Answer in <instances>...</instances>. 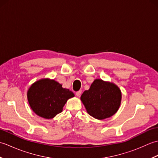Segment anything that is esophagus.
Here are the masks:
<instances>
[{"mask_svg":"<svg viewBox=\"0 0 158 158\" xmlns=\"http://www.w3.org/2000/svg\"><path fill=\"white\" fill-rule=\"evenodd\" d=\"M81 90H80V91L76 92V96L77 97H79L80 96H81Z\"/></svg>","mask_w":158,"mask_h":158,"instance_id":"esophagus-1","label":"esophagus"}]
</instances>
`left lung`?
<instances>
[{
	"mask_svg": "<svg viewBox=\"0 0 158 158\" xmlns=\"http://www.w3.org/2000/svg\"><path fill=\"white\" fill-rule=\"evenodd\" d=\"M81 100L89 115L102 120L113 116L118 110L122 92L114 83L96 79L89 89L82 94Z\"/></svg>",
	"mask_w": 158,
	"mask_h": 158,
	"instance_id": "left-lung-1",
	"label": "left lung"
}]
</instances>
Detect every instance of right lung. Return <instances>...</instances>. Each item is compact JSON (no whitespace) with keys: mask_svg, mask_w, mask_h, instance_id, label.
Here are the masks:
<instances>
[{"mask_svg":"<svg viewBox=\"0 0 158 158\" xmlns=\"http://www.w3.org/2000/svg\"><path fill=\"white\" fill-rule=\"evenodd\" d=\"M75 94L54 79L43 78L33 83L27 92L31 108L36 115L45 119H52L61 113L69 98Z\"/></svg>","mask_w":158,"mask_h":158,"instance_id":"add662e5","label":"right lung"}]
</instances>
